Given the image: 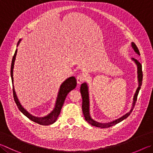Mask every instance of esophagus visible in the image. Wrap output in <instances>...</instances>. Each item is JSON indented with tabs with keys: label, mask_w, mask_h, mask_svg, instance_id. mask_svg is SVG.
I'll list each match as a JSON object with an SVG mask.
<instances>
[{
	"label": "esophagus",
	"mask_w": 153,
	"mask_h": 153,
	"mask_svg": "<svg viewBox=\"0 0 153 153\" xmlns=\"http://www.w3.org/2000/svg\"><path fill=\"white\" fill-rule=\"evenodd\" d=\"M84 79H85V77H84V75L82 74H79L78 76H77V84H81L82 83L84 82Z\"/></svg>",
	"instance_id": "esophagus-1"
}]
</instances>
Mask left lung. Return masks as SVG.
<instances>
[{"instance_id": "obj_1", "label": "left lung", "mask_w": 153, "mask_h": 153, "mask_svg": "<svg viewBox=\"0 0 153 153\" xmlns=\"http://www.w3.org/2000/svg\"><path fill=\"white\" fill-rule=\"evenodd\" d=\"M131 46L133 48V49L134 50V51L137 53L138 55H140V52H139V51H138L137 45H135L134 42H132ZM132 61H134V63H136V65H137V74H138L137 77H138V86L137 89V90H136L134 96V97H133V102H132V105L131 109H130V110L128 112L122 116V117L116 119V120H114L112 122H110V123H98V122H96V120H93V119L91 117L90 113V99H89L88 85L87 84V83H85V82L83 83V84L81 85V88H80V92H81L82 97V111H83V113H84V116L85 120L87 121L90 124L92 125V126H96V127L102 128H109L110 126H114V125H115L116 124L120 123V122H122L123 120H124V119H126L128 116L130 114V113L132 112L133 108H134V105H135L136 102H137L138 94V92H139L140 86H141V85H142V82H143L142 65L140 64V63L138 62V61L135 59L134 58H132Z\"/></svg>"}]
</instances>
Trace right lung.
Wrapping results in <instances>:
<instances>
[{
    "label": "right lung",
    "instance_id": "1",
    "mask_svg": "<svg viewBox=\"0 0 153 153\" xmlns=\"http://www.w3.org/2000/svg\"><path fill=\"white\" fill-rule=\"evenodd\" d=\"M21 41V39L19 41L17 47L19 45V44L20 43ZM16 53H17V49H16L15 54H14V56L13 57L12 63H11V68H10V76H11V79H12V83H13V97L16 105H17L19 110H20L25 116H27V117L29 119H30V120L35 122L36 123L41 125H45V126L53 124L57 120L58 116L59 115L61 110H62L63 103H64L66 96H67L69 91L76 88V85H77L76 79L75 78V77L74 76L68 77V78L66 79L65 81L62 83V85H60L59 92H58L57 97L56 99V102H55V107L53 108V110L48 115L44 116V117H37V116H33L32 114H30L28 111L25 109V108L22 106V105L21 104L20 102H19V99L17 98V96H16V94L15 88H14L13 68H14V65H15Z\"/></svg>",
    "mask_w": 153,
    "mask_h": 153
}]
</instances>
